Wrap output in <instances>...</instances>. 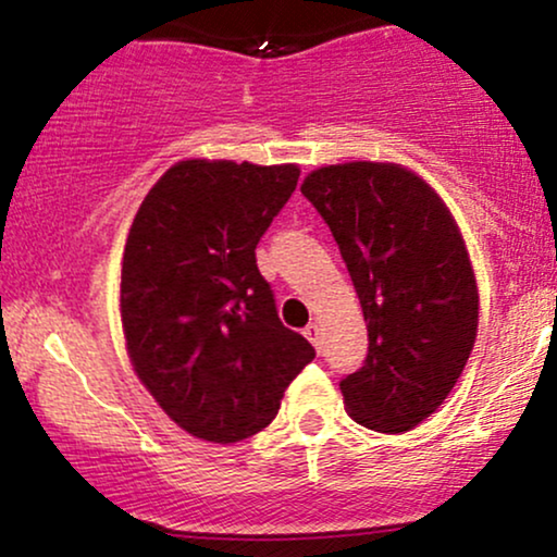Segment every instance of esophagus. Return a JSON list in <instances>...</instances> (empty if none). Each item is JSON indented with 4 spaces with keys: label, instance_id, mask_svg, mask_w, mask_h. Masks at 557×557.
I'll return each instance as SVG.
<instances>
[{
    "label": "esophagus",
    "instance_id": "obj_1",
    "mask_svg": "<svg viewBox=\"0 0 557 557\" xmlns=\"http://www.w3.org/2000/svg\"><path fill=\"white\" fill-rule=\"evenodd\" d=\"M304 335L309 337V343L314 345V348H319V324H306Z\"/></svg>",
    "mask_w": 557,
    "mask_h": 557
}]
</instances>
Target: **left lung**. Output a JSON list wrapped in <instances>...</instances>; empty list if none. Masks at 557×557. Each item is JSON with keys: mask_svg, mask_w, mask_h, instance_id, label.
Returning a JSON list of instances; mask_svg holds the SVG:
<instances>
[{"mask_svg": "<svg viewBox=\"0 0 557 557\" xmlns=\"http://www.w3.org/2000/svg\"><path fill=\"white\" fill-rule=\"evenodd\" d=\"M300 194L330 225L367 319V361L341 380L345 411L374 432L413 430L443 406L476 341L479 290L461 230L403 164H327Z\"/></svg>", "mask_w": 557, "mask_h": 557, "instance_id": "8db88e82", "label": "left lung"}]
</instances>
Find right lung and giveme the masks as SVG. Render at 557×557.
<instances>
[{
	"mask_svg": "<svg viewBox=\"0 0 557 557\" xmlns=\"http://www.w3.org/2000/svg\"><path fill=\"white\" fill-rule=\"evenodd\" d=\"M298 164L183 159L140 201L120 274L125 348L181 430L240 443L277 417L314 348L277 317L257 243Z\"/></svg>",
	"mask_w": 557,
	"mask_h": 557,
	"instance_id": "obj_1",
	"label": "right lung"
}]
</instances>
